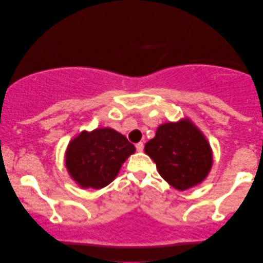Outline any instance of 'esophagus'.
Wrapping results in <instances>:
<instances>
[{
	"mask_svg": "<svg viewBox=\"0 0 263 263\" xmlns=\"http://www.w3.org/2000/svg\"><path fill=\"white\" fill-rule=\"evenodd\" d=\"M135 147H136V151H138V152H142V151H143V143L142 142H138L135 145Z\"/></svg>",
	"mask_w": 263,
	"mask_h": 263,
	"instance_id": "obj_1",
	"label": "esophagus"
}]
</instances>
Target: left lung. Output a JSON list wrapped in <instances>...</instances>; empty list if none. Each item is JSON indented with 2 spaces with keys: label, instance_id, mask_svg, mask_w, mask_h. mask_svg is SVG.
I'll use <instances>...</instances> for the list:
<instances>
[{
  "label": "left lung",
  "instance_id": "left-lung-1",
  "mask_svg": "<svg viewBox=\"0 0 263 263\" xmlns=\"http://www.w3.org/2000/svg\"><path fill=\"white\" fill-rule=\"evenodd\" d=\"M145 152L161 177L177 190L200 184L213 164L210 143L188 118L159 125L156 136L145 145Z\"/></svg>",
  "mask_w": 263,
  "mask_h": 263
}]
</instances>
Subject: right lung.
Returning <instances> with one entry per match:
<instances>
[{
	"mask_svg": "<svg viewBox=\"0 0 263 263\" xmlns=\"http://www.w3.org/2000/svg\"><path fill=\"white\" fill-rule=\"evenodd\" d=\"M135 147L111 128L81 132L68 145L66 167L81 188L102 189L116 178Z\"/></svg>",
	"mask_w": 263,
	"mask_h": 263,
	"instance_id": "obj_1",
	"label": "right lung"
}]
</instances>
